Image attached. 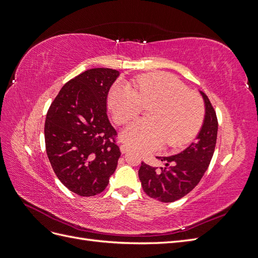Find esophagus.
<instances>
[{"mask_svg":"<svg viewBox=\"0 0 258 258\" xmlns=\"http://www.w3.org/2000/svg\"><path fill=\"white\" fill-rule=\"evenodd\" d=\"M128 151H129V146H128L127 144H122V145H120V152H121L122 154L127 153Z\"/></svg>","mask_w":258,"mask_h":258,"instance_id":"obj_1","label":"esophagus"}]
</instances>
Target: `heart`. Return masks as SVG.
I'll list each match as a JSON object with an SVG mask.
<instances>
[{"label": "heart", "instance_id": "1", "mask_svg": "<svg viewBox=\"0 0 258 258\" xmlns=\"http://www.w3.org/2000/svg\"><path fill=\"white\" fill-rule=\"evenodd\" d=\"M132 86L117 85L108 95L114 120L127 123L150 106L147 117L124 128L121 138L138 151L151 152L166 142L182 145L197 134L205 118V104L199 93L188 90L177 77L167 73L141 74Z\"/></svg>", "mask_w": 258, "mask_h": 258}]
</instances>
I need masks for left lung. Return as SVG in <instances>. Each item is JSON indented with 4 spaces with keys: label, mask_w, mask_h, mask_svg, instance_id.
<instances>
[{
    "label": "left lung",
    "mask_w": 258,
    "mask_h": 258,
    "mask_svg": "<svg viewBox=\"0 0 258 258\" xmlns=\"http://www.w3.org/2000/svg\"><path fill=\"white\" fill-rule=\"evenodd\" d=\"M206 116L197 137L185 151L169 157H157L166 162L163 168H155L142 161L139 177L144 192L161 202H173L191 191L207 171L213 157L217 138V117L213 105L202 91Z\"/></svg>",
    "instance_id": "8db88e82"
}]
</instances>
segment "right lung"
Segmentation results:
<instances>
[{
  "label": "right lung",
  "mask_w": 258,
  "mask_h": 258,
  "mask_svg": "<svg viewBox=\"0 0 258 258\" xmlns=\"http://www.w3.org/2000/svg\"><path fill=\"white\" fill-rule=\"evenodd\" d=\"M113 69H90L69 81L50 104L45 145L60 182L82 197L102 192L120 150L106 114L107 93L118 77Z\"/></svg>",
  "instance_id": "obj_1"
}]
</instances>
